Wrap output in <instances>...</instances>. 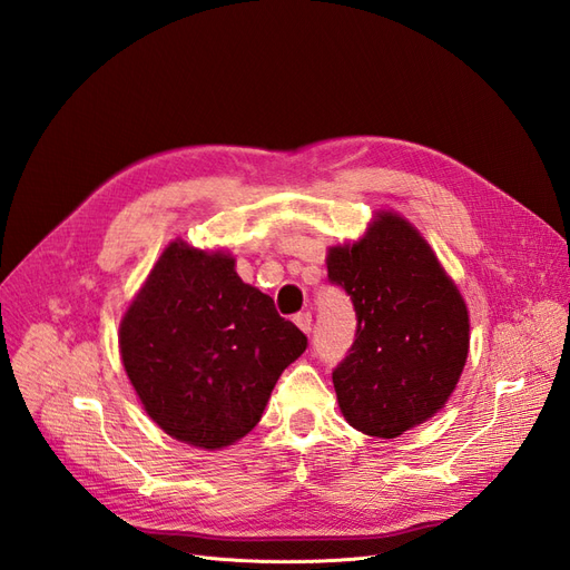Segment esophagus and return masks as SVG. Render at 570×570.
<instances>
[{
    "label": "esophagus",
    "mask_w": 570,
    "mask_h": 570,
    "mask_svg": "<svg viewBox=\"0 0 570 570\" xmlns=\"http://www.w3.org/2000/svg\"><path fill=\"white\" fill-rule=\"evenodd\" d=\"M295 323H297L302 333H308V331H312V312H299L295 316Z\"/></svg>",
    "instance_id": "1"
}]
</instances>
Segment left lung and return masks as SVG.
I'll return each mask as SVG.
<instances>
[{"mask_svg":"<svg viewBox=\"0 0 570 570\" xmlns=\"http://www.w3.org/2000/svg\"><path fill=\"white\" fill-rule=\"evenodd\" d=\"M327 281L356 312L352 347L333 368L344 419L385 440L428 421L469 356V312L433 249L385 212L361 243L331 249Z\"/></svg>","mask_w":570,"mask_h":570,"instance_id":"1","label":"left lung"}]
</instances>
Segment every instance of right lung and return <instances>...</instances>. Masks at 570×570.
Here are the masks:
<instances>
[{"label": "right lung", "instance_id": "1", "mask_svg": "<svg viewBox=\"0 0 570 570\" xmlns=\"http://www.w3.org/2000/svg\"><path fill=\"white\" fill-rule=\"evenodd\" d=\"M306 335L235 258L170 243L120 323V356L154 423L170 438L220 450L262 419Z\"/></svg>", "mask_w": 570, "mask_h": 570}]
</instances>
